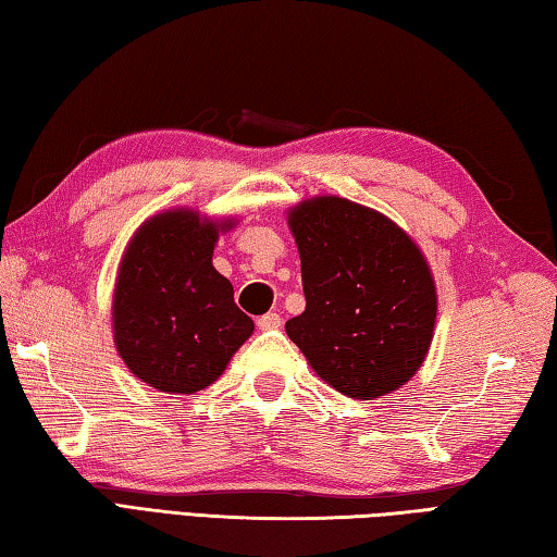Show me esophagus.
I'll list each match as a JSON object with an SVG mask.
<instances>
[{"label": "esophagus", "mask_w": 557, "mask_h": 557, "mask_svg": "<svg viewBox=\"0 0 557 557\" xmlns=\"http://www.w3.org/2000/svg\"><path fill=\"white\" fill-rule=\"evenodd\" d=\"M280 325H282L280 313H265V315H260V319H258L260 331H275V329H280Z\"/></svg>", "instance_id": "esophagus-1"}]
</instances>
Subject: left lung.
Segmentation results:
<instances>
[{"instance_id": "8db88e82", "label": "left lung", "mask_w": 557, "mask_h": 557, "mask_svg": "<svg viewBox=\"0 0 557 557\" xmlns=\"http://www.w3.org/2000/svg\"><path fill=\"white\" fill-rule=\"evenodd\" d=\"M307 309L285 331L343 396L400 388L428 357L437 289L416 242L376 210L335 195L292 207Z\"/></svg>"}]
</instances>
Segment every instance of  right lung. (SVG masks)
<instances>
[{
    "label": "right lung",
    "instance_id": "right-lung-1",
    "mask_svg": "<svg viewBox=\"0 0 557 557\" xmlns=\"http://www.w3.org/2000/svg\"><path fill=\"white\" fill-rule=\"evenodd\" d=\"M234 222L169 210L141 224L120 260L115 347L129 372L163 394H195L222 376L253 321L214 270L220 232Z\"/></svg>",
    "mask_w": 557,
    "mask_h": 557
}]
</instances>
